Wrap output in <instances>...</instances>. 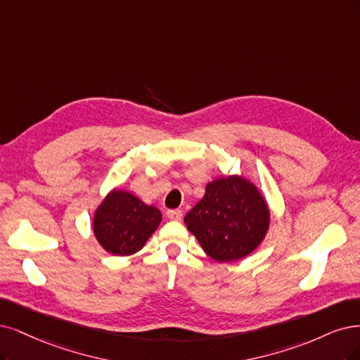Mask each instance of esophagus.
<instances>
[{"label":"esophagus","instance_id":"1","mask_svg":"<svg viewBox=\"0 0 360 360\" xmlns=\"http://www.w3.org/2000/svg\"><path fill=\"white\" fill-rule=\"evenodd\" d=\"M166 215L172 221H181L182 219V210H178V209L176 210H167Z\"/></svg>","mask_w":360,"mask_h":360}]
</instances>
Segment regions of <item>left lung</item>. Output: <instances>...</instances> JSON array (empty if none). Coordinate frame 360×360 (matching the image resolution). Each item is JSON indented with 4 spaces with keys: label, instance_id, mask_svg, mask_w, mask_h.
Listing matches in <instances>:
<instances>
[{
    "label": "left lung",
    "instance_id": "left-lung-1",
    "mask_svg": "<svg viewBox=\"0 0 360 360\" xmlns=\"http://www.w3.org/2000/svg\"><path fill=\"white\" fill-rule=\"evenodd\" d=\"M271 214L255 182L243 175L218 176L184 218L205 254L217 262L240 261L265 238Z\"/></svg>",
    "mask_w": 360,
    "mask_h": 360
}]
</instances>
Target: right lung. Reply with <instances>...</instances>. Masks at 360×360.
<instances>
[{
	"label": "right lung",
	"instance_id": "obj_1",
	"mask_svg": "<svg viewBox=\"0 0 360 360\" xmlns=\"http://www.w3.org/2000/svg\"><path fill=\"white\" fill-rule=\"evenodd\" d=\"M162 222V212L123 188H112L93 215L98 243L115 257L139 252Z\"/></svg>",
	"mask_w": 360,
	"mask_h": 360
}]
</instances>
